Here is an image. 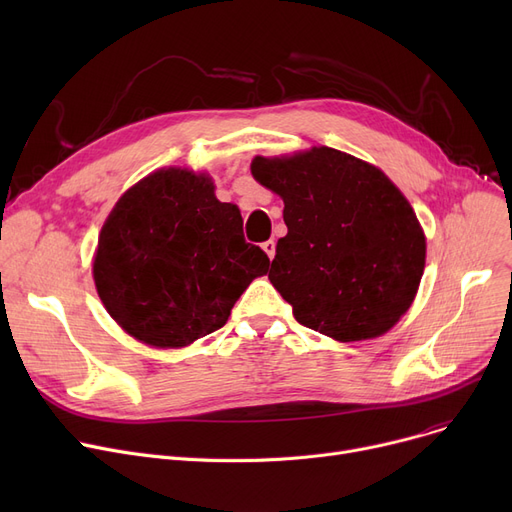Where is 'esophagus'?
<instances>
[{
    "label": "esophagus",
    "instance_id": "34e87169",
    "mask_svg": "<svg viewBox=\"0 0 512 512\" xmlns=\"http://www.w3.org/2000/svg\"><path fill=\"white\" fill-rule=\"evenodd\" d=\"M261 249L267 253V257L270 259H274V255H276V242L270 238V240H265L263 245H261Z\"/></svg>",
    "mask_w": 512,
    "mask_h": 512
}]
</instances>
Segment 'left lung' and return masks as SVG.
<instances>
[{
    "instance_id": "8db88e82",
    "label": "left lung",
    "mask_w": 512,
    "mask_h": 512,
    "mask_svg": "<svg viewBox=\"0 0 512 512\" xmlns=\"http://www.w3.org/2000/svg\"><path fill=\"white\" fill-rule=\"evenodd\" d=\"M253 178L280 195L288 234L270 282L299 324L338 342L386 334L415 299L425 234L394 182L332 147L257 155Z\"/></svg>"
}]
</instances>
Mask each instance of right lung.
<instances>
[{
  "instance_id": "obj_1",
  "label": "right lung",
  "mask_w": 512,
  "mask_h": 512,
  "mask_svg": "<svg viewBox=\"0 0 512 512\" xmlns=\"http://www.w3.org/2000/svg\"><path fill=\"white\" fill-rule=\"evenodd\" d=\"M209 174L166 168L118 199L101 228L93 280L118 326L157 348L220 330L270 259L245 240L242 215Z\"/></svg>"
}]
</instances>
